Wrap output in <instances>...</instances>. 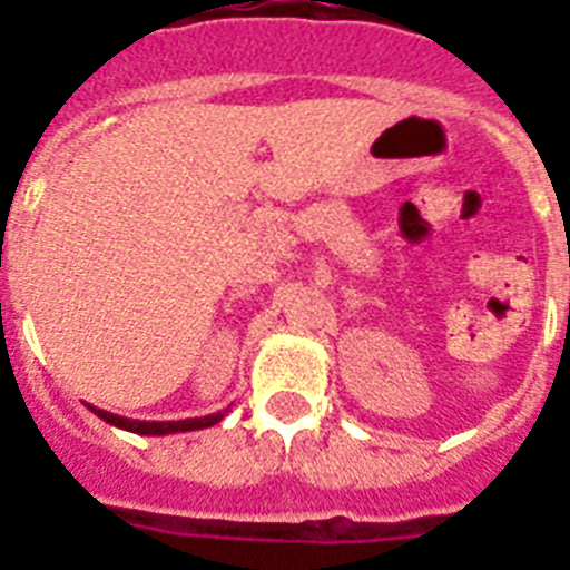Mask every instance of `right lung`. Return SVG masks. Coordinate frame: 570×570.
Returning a JSON list of instances; mask_svg holds the SVG:
<instances>
[{"label":"right lung","mask_w":570,"mask_h":570,"mask_svg":"<svg viewBox=\"0 0 570 570\" xmlns=\"http://www.w3.org/2000/svg\"><path fill=\"white\" fill-rule=\"evenodd\" d=\"M99 420L110 422L116 428H125V431H134V434H176V431H199V428H210L216 422L223 420L219 414L214 416H203V420H179V422H139V420H125V416L108 414V411H97V407H90Z\"/></svg>","instance_id":"obj_1"}]
</instances>
